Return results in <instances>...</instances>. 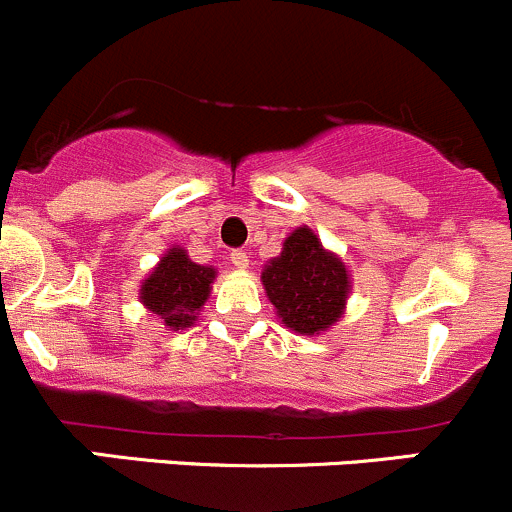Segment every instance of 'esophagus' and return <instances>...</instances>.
<instances>
[{
  "label": "esophagus",
  "instance_id": "esophagus-1",
  "mask_svg": "<svg viewBox=\"0 0 512 512\" xmlns=\"http://www.w3.org/2000/svg\"><path fill=\"white\" fill-rule=\"evenodd\" d=\"M249 254H246V251H231V263H234L236 268H241V271H244V268H249Z\"/></svg>",
  "mask_w": 512,
  "mask_h": 512
}]
</instances>
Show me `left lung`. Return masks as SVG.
<instances>
[{
    "instance_id": "8db88e82",
    "label": "left lung",
    "mask_w": 512,
    "mask_h": 512,
    "mask_svg": "<svg viewBox=\"0 0 512 512\" xmlns=\"http://www.w3.org/2000/svg\"><path fill=\"white\" fill-rule=\"evenodd\" d=\"M261 281L278 318L303 336L328 331L351 293L346 263L323 249L308 226H298L283 241L281 256L266 263Z\"/></svg>"
}]
</instances>
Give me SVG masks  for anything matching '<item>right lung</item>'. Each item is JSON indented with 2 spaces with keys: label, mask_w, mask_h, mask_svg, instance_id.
<instances>
[{
  "label": "right lung",
  "mask_w": 512,
  "mask_h": 512,
  "mask_svg": "<svg viewBox=\"0 0 512 512\" xmlns=\"http://www.w3.org/2000/svg\"><path fill=\"white\" fill-rule=\"evenodd\" d=\"M216 278L214 266L194 263L181 246L166 251L154 271L144 278L139 298L169 331H184L199 316Z\"/></svg>",
  "instance_id": "right-lung-1"
}]
</instances>
